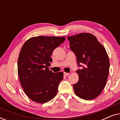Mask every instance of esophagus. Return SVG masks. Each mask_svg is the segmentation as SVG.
Wrapping results in <instances>:
<instances>
[{
  "mask_svg": "<svg viewBox=\"0 0 120 120\" xmlns=\"http://www.w3.org/2000/svg\"><path fill=\"white\" fill-rule=\"evenodd\" d=\"M69 74V73H65V72H64V75H65V76H68V75Z\"/></svg>",
  "mask_w": 120,
  "mask_h": 120,
  "instance_id": "1",
  "label": "esophagus"
}]
</instances>
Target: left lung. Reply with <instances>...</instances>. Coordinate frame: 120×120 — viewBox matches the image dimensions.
<instances>
[{"mask_svg":"<svg viewBox=\"0 0 120 120\" xmlns=\"http://www.w3.org/2000/svg\"><path fill=\"white\" fill-rule=\"evenodd\" d=\"M67 38L78 67H82L76 70L79 81L73 85L75 94L85 100L96 98L103 91L109 75V59L105 49L90 33H83Z\"/></svg>","mask_w":120,"mask_h":120,"instance_id":"obj_1","label":"left lung"}]
</instances>
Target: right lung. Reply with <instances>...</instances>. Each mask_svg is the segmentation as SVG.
I'll return each mask as SVG.
<instances>
[{"instance_id":"obj_1","label":"right lung","mask_w":120,"mask_h":120,"mask_svg":"<svg viewBox=\"0 0 120 120\" xmlns=\"http://www.w3.org/2000/svg\"><path fill=\"white\" fill-rule=\"evenodd\" d=\"M65 37L39 36L24 42L18 59V74L22 87L33 101L45 103L56 95L58 85L63 79L62 71L53 73L48 67L56 48Z\"/></svg>"}]
</instances>
